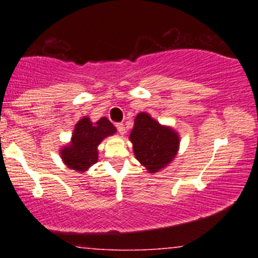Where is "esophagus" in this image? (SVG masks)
Wrapping results in <instances>:
<instances>
[{"label":"esophagus","instance_id":"34e87169","mask_svg":"<svg viewBox=\"0 0 258 258\" xmlns=\"http://www.w3.org/2000/svg\"><path fill=\"white\" fill-rule=\"evenodd\" d=\"M116 128H117V131H119L121 136H123L126 133L125 125H123V123H116Z\"/></svg>","mask_w":258,"mask_h":258}]
</instances>
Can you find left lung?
Instances as JSON below:
<instances>
[{
    "label": "left lung",
    "mask_w": 258,
    "mask_h": 258,
    "mask_svg": "<svg viewBox=\"0 0 258 258\" xmlns=\"http://www.w3.org/2000/svg\"><path fill=\"white\" fill-rule=\"evenodd\" d=\"M130 141L139 164L146 167L148 173H156L167 167L176 158L180 137L172 127L161 125L143 111L136 116Z\"/></svg>",
    "instance_id": "left-lung-1"
}]
</instances>
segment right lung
I'll return each instance as SVG.
<instances>
[{"label":"right lung","instance_id":"obj_1","mask_svg":"<svg viewBox=\"0 0 258 258\" xmlns=\"http://www.w3.org/2000/svg\"><path fill=\"white\" fill-rule=\"evenodd\" d=\"M115 133L116 128L106 117L92 122L84 116L76 122L69 143L59 150L61 161L76 172H86L98 161V146L103 139Z\"/></svg>","mask_w":258,"mask_h":258}]
</instances>
